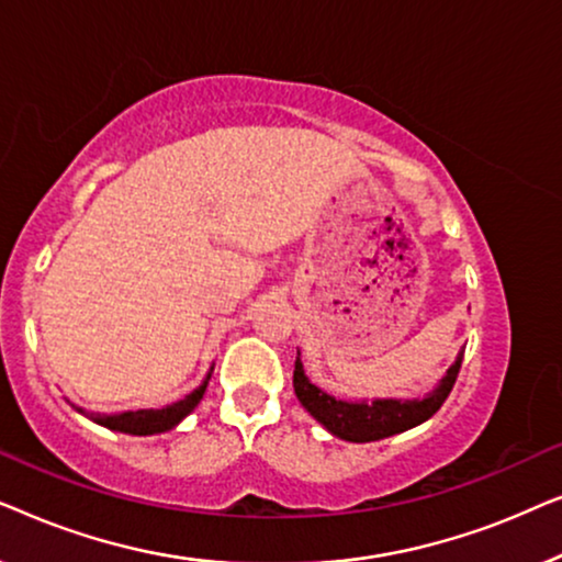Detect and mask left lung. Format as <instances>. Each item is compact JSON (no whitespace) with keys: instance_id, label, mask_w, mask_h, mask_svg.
<instances>
[{"instance_id":"left-lung-1","label":"left lung","mask_w":562,"mask_h":562,"mask_svg":"<svg viewBox=\"0 0 562 562\" xmlns=\"http://www.w3.org/2000/svg\"><path fill=\"white\" fill-rule=\"evenodd\" d=\"M463 363V352H458L456 363L448 368L437 389L429 391L425 398H373V402H342L329 396L327 391L306 379L302 358L296 350L294 363V391L306 412L327 429L329 435L348 442H375L383 437L406 432V429L422 425L445 404L450 396L456 379Z\"/></svg>"}]
</instances>
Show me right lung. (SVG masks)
<instances>
[{
	"label": "right lung",
	"mask_w": 562,
	"mask_h": 562,
	"mask_svg": "<svg viewBox=\"0 0 562 562\" xmlns=\"http://www.w3.org/2000/svg\"><path fill=\"white\" fill-rule=\"evenodd\" d=\"M210 379H212V371L206 373L202 386L191 391L189 396H183L181 402L164 406V409H137V412H122V414H87L83 409H79V412L87 414L89 419H94L97 425L114 429V432H125V435L168 432V429H173L176 425H179V422L187 417V414L194 412V406L202 402Z\"/></svg>",
	"instance_id": "right-lung-1"
}]
</instances>
